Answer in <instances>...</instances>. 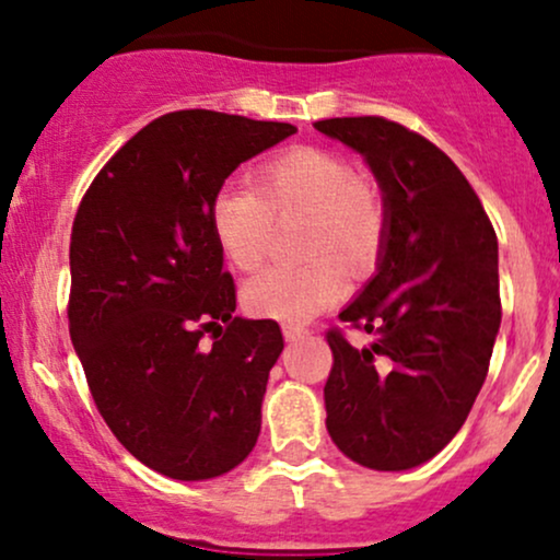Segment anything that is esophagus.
<instances>
[{
    "mask_svg": "<svg viewBox=\"0 0 560 560\" xmlns=\"http://www.w3.org/2000/svg\"><path fill=\"white\" fill-rule=\"evenodd\" d=\"M305 334H307L305 326H300V324H284V337L289 339V342H294V339L305 337Z\"/></svg>",
    "mask_w": 560,
    "mask_h": 560,
    "instance_id": "34e87169",
    "label": "esophagus"
}]
</instances>
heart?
<instances>
[{
	"label": "heart",
	"instance_id": "obj_1",
	"mask_svg": "<svg viewBox=\"0 0 560 560\" xmlns=\"http://www.w3.org/2000/svg\"><path fill=\"white\" fill-rule=\"evenodd\" d=\"M300 221L298 253L307 258L255 276L244 287L253 316L302 324L345 294V273L361 279L382 258L389 210L382 186L326 147H289L253 173V189L223 186L210 202V229L231 268L258 271L276 226Z\"/></svg>",
	"mask_w": 560,
	"mask_h": 560
}]
</instances>
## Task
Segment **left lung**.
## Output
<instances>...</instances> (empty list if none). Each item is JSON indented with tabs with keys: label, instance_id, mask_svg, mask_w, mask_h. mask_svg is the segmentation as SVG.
Wrapping results in <instances>:
<instances>
[{
	"label": "left lung",
	"instance_id": "left-lung-1",
	"mask_svg": "<svg viewBox=\"0 0 560 560\" xmlns=\"http://www.w3.org/2000/svg\"><path fill=\"white\" fill-rule=\"evenodd\" d=\"M365 158L389 210L378 273L326 331V429L347 458L402 471L434 458L471 413L500 329L498 236L440 147L378 115L318 120Z\"/></svg>",
	"mask_w": 560,
	"mask_h": 560
}]
</instances>
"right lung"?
I'll use <instances>...</instances> for the list:
<instances>
[{
	"label": "right lung",
	"instance_id": "right-lung-1",
	"mask_svg": "<svg viewBox=\"0 0 560 560\" xmlns=\"http://www.w3.org/2000/svg\"><path fill=\"white\" fill-rule=\"evenodd\" d=\"M294 131L160 115L102 165L73 218L68 324L89 392L120 445L171 479L221 477L258 442L284 337L271 318L234 316L210 202L236 165Z\"/></svg>",
	"mask_w": 560,
	"mask_h": 560
}]
</instances>
